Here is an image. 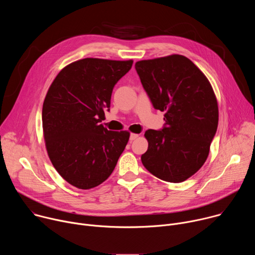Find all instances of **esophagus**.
Instances as JSON below:
<instances>
[{
  "label": "esophagus",
  "mask_w": 255,
  "mask_h": 255,
  "mask_svg": "<svg viewBox=\"0 0 255 255\" xmlns=\"http://www.w3.org/2000/svg\"><path fill=\"white\" fill-rule=\"evenodd\" d=\"M138 136H139L138 134H131V135H130V141H133V140H135V139H136Z\"/></svg>",
  "instance_id": "obj_1"
}]
</instances>
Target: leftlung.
I'll use <instances>...</instances> for the list:
<instances>
[{
    "label": "left lung",
    "instance_id": "left-lung-1",
    "mask_svg": "<svg viewBox=\"0 0 255 255\" xmlns=\"http://www.w3.org/2000/svg\"><path fill=\"white\" fill-rule=\"evenodd\" d=\"M142 87L164 125L144 136L141 161L156 177L181 183L205 163L218 127V104L203 72L186 56L173 54L135 63Z\"/></svg>",
    "mask_w": 255,
    "mask_h": 255
}]
</instances>
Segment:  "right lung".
I'll list each match as a JSON object with an SVG mask.
<instances>
[{"label": "right lung", "mask_w": 255, "mask_h": 255, "mask_svg": "<svg viewBox=\"0 0 255 255\" xmlns=\"http://www.w3.org/2000/svg\"><path fill=\"white\" fill-rule=\"evenodd\" d=\"M132 60L84 58L60 70L42 108L48 156L70 185L89 190L113 172L130 133L110 131L100 122L110 111L115 85Z\"/></svg>", "instance_id": "1"}]
</instances>
